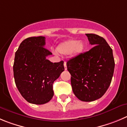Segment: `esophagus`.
I'll return each mask as SVG.
<instances>
[{"instance_id": "34e87169", "label": "esophagus", "mask_w": 127, "mask_h": 127, "mask_svg": "<svg viewBox=\"0 0 127 127\" xmlns=\"http://www.w3.org/2000/svg\"><path fill=\"white\" fill-rule=\"evenodd\" d=\"M64 69H65V70H66V69H67V67H66V61H64Z\"/></svg>"}]
</instances>
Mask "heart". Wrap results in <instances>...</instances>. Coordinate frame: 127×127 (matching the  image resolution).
Returning a JSON list of instances; mask_svg holds the SVG:
<instances>
[{"mask_svg":"<svg viewBox=\"0 0 127 127\" xmlns=\"http://www.w3.org/2000/svg\"><path fill=\"white\" fill-rule=\"evenodd\" d=\"M85 47V42L77 40H69L61 43L57 47V51L59 53L63 55L68 54H79L82 53Z\"/></svg>","mask_w":127,"mask_h":127,"instance_id":"1","label":"heart"}]
</instances>
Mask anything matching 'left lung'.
Listing matches in <instances>:
<instances>
[{
	"instance_id": "obj_1",
	"label": "left lung",
	"mask_w": 127,
	"mask_h": 127,
	"mask_svg": "<svg viewBox=\"0 0 127 127\" xmlns=\"http://www.w3.org/2000/svg\"><path fill=\"white\" fill-rule=\"evenodd\" d=\"M86 35L93 47L69 60L66 66L76 96L81 101H93L101 98L110 86L115 61L113 51L103 37Z\"/></svg>"
}]
</instances>
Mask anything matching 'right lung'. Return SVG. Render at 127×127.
<instances>
[{
    "label": "right lung",
    "instance_id": "add662e5",
    "mask_svg": "<svg viewBox=\"0 0 127 127\" xmlns=\"http://www.w3.org/2000/svg\"><path fill=\"white\" fill-rule=\"evenodd\" d=\"M45 37L24 40L15 54V83L26 101L35 105L49 102L54 95L53 84L64 70V62L53 63L46 59L52 53L45 48Z\"/></svg>",
    "mask_w": 127,
    "mask_h": 127
}]
</instances>
